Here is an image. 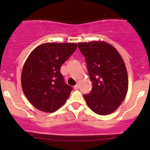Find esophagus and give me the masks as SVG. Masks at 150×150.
Returning <instances> with one entry per match:
<instances>
[{"mask_svg": "<svg viewBox=\"0 0 150 150\" xmlns=\"http://www.w3.org/2000/svg\"><path fill=\"white\" fill-rule=\"evenodd\" d=\"M74 88H75V90H78V89L79 88V85H78V84L75 85V86H74Z\"/></svg>", "mask_w": 150, "mask_h": 150, "instance_id": "34e87169", "label": "esophagus"}]
</instances>
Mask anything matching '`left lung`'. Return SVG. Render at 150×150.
<instances>
[{
	"label": "left lung",
	"mask_w": 150,
	"mask_h": 150,
	"mask_svg": "<svg viewBox=\"0 0 150 150\" xmlns=\"http://www.w3.org/2000/svg\"><path fill=\"white\" fill-rule=\"evenodd\" d=\"M92 81V90L84 94L89 108L100 115L118 108L128 91V74L120 54L105 42L79 43Z\"/></svg>",
	"instance_id": "8db88e82"
}]
</instances>
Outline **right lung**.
Masks as SVG:
<instances>
[{
    "mask_svg": "<svg viewBox=\"0 0 150 150\" xmlns=\"http://www.w3.org/2000/svg\"><path fill=\"white\" fill-rule=\"evenodd\" d=\"M76 48V43H43L29 56L22 69V87L35 107L54 112L65 103L72 88L64 82L60 68Z\"/></svg>",
    "mask_w": 150,
    "mask_h": 150,
    "instance_id": "right-lung-1",
    "label": "right lung"
}]
</instances>
